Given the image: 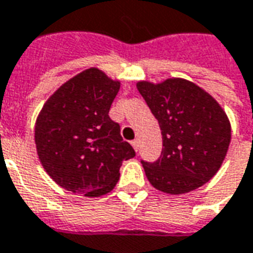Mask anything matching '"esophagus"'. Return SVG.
I'll list each match as a JSON object with an SVG mask.
<instances>
[{
    "instance_id": "1",
    "label": "esophagus",
    "mask_w": 253,
    "mask_h": 253,
    "mask_svg": "<svg viewBox=\"0 0 253 253\" xmlns=\"http://www.w3.org/2000/svg\"><path fill=\"white\" fill-rule=\"evenodd\" d=\"M131 145H132V148H134L135 151H138V149H139V141H138V139H134V141H131Z\"/></svg>"
}]
</instances>
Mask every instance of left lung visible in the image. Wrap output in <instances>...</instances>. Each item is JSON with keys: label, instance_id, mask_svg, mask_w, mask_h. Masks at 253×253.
Returning a JSON list of instances; mask_svg holds the SVG:
<instances>
[{"label": "left lung", "instance_id": "left-lung-1", "mask_svg": "<svg viewBox=\"0 0 253 253\" xmlns=\"http://www.w3.org/2000/svg\"><path fill=\"white\" fill-rule=\"evenodd\" d=\"M137 89L159 122L162 155L141 162L152 186L182 194L203 186L225 160L231 138L230 122L206 90L181 78L162 84L138 82Z\"/></svg>", "mask_w": 253, "mask_h": 253}]
</instances>
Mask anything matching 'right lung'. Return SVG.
Returning a JSON list of instances; mask_svg holds the SVG:
<instances>
[{"label":"right lung","mask_w":253,"mask_h":253,"mask_svg":"<svg viewBox=\"0 0 253 253\" xmlns=\"http://www.w3.org/2000/svg\"><path fill=\"white\" fill-rule=\"evenodd\" d=\"M119 89V81L89 68L45 102L35 123V145L45 171L61 188L86 197L109 193L122 162L135 156L108 115Z\"/></svg>","instance_id":"add662e5"}]
</instances>
